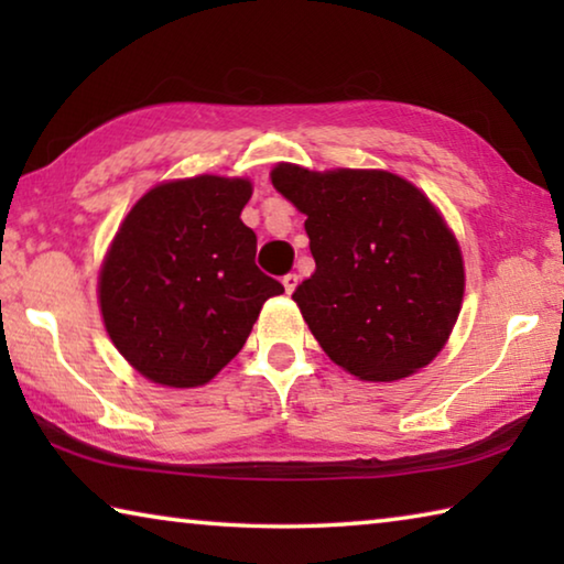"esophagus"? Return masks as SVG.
<instances>
[{"label":"esophagus","instance_id":"34e87169","mask_svg":"<svg viewBox=\"0 0 564 564\" xmlns=\"http://www.w3.org/2000/svg\"><path fill=\"white\" fill-rule=\"evenodd\" d=\"M299 275L295 273H289V275H283V289H285V293H293L295 289H299Z\"/></svg>","mask_w":564,"mask_h":564}]
</instances>
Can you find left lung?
Listing matches in <instances>:
<instances>
[{"label": "left lung", "mask_w": 564, "mask_h": 564, "mask_svg": "<svg viewBox=\"0 0 564 564\" xmlns=\"http://www.w3.org/2000/svg\"><path fill=\"white\" fill-rule=\"evenodd\" d=\"M271 184L305 216L316 273L293 301L326 356L368 383L433 362L465 295L463 251L441 208L386 169L281 161Z\"/></svg>", "instance_id": "8db88e82"}]
</instances>
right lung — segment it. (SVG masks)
Listing matches in <instances>:
<instances>
[{"label":"right lung","instance_id":"obj_1","mask_svg":"<svg viewBox=\"0 0 564 564\" xmlns=\"http://www.w3.org/2000/svg\"><path fill=\"white\" fill-rule=\"evenodd\" d=\"M251 178L161 181L131 212L99 269L104 328L129 366L164 388H198L231 362L283 285L256 265L241 221Z\"/></svg>","mask_w":564,"mask_h":564}]
</instances>
